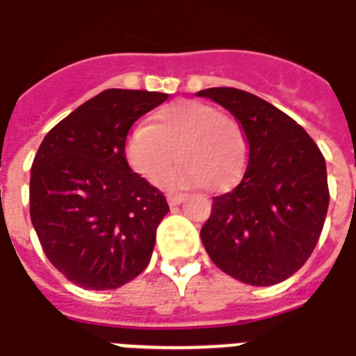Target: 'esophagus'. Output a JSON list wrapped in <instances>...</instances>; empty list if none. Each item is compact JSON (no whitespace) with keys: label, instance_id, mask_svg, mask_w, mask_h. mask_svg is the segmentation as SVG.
<instances>
[{"label":"esophagus","instance_id":"1","mask_svg":"<svg viewBox=\"0 0 356 356\" xmlns=\"http://www.w3.org/2000/svg\"><path fill=\"white\" fill-rule=\"evenodd\" d=\"M166 199H168V203L172 204V207H177V204H181L184 201V199H186V195H184V193H168V195H166Z\"/></svg>","mask_w":356,"mask_h":356}]
</instances>
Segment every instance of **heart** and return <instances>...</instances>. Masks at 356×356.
<instances>
[{
  "label": "heart",
  "mask_w": 356,
  "mask_h": 356,
  "mask_svg": "<svg viewBox=\"0 0 356 356\" xmlns=\"http://www.w3.org/2000/svg\"><path fill=\"white\" fill-rule=\"evenodd\" d=\"M126 161L148 183L159 184L170 170L168 184L225 190L238 183L248 163V140L241 124L210 104H170L138 124L126 140Z\"/></svg>",
  "instance_id": "heart-1"
}]
</instances>
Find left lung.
<instances>
[{
	"mask_svg": "<svg viewBox=\"0 0 356 356\" xmlns=\"http://www.w3.org/2000/svg\"><path fill=\"white\" fill-rule=\"evenodd\" d=\"M197 95L232 113L248 140L243 177L213 197L201 241L228 276L276 285L302 268L318 243L329 207L325 159L302 126L263 98L234 88Z\"/></svg>",
	"mask_w": 356,
	"mask_h": 356,
	"instance_id": "8db88e82",
	"label": "left lung"
}]
</instances>
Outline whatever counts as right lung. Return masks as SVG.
Returning a JSON list of instances; mask_svg holds the SVG:
<instances>
[{"mask_svg":"<svg viewBox=\"0 0 356 356\" xmlns=\"http://www.w3.org/2000/svg\"><path fill=\"white\" fill-rule=\"evenodd\" d=\"M166 93L106 89L60 120L31 168V221L43 252L74 285L122 287L148 267L163 192L129 168L126 137Z\"/></svg>","mask_w":356,"mask_h":356,"instance_id":"obj_1","label":"right lung"}]
</instances>
